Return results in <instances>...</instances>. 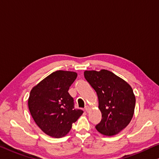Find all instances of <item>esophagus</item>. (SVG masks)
Listing matches in <instances>:
<instances>
[{
	"mask_svg": "<svg viewBox=\"0 0 159 159\" xmlns=\"http://www.w3.org/2000/svg\"><path fill=\"white\" fill-rule=\"evenodd\" d=\"M85 110H86L87 112L89 111V107L88 106V105H87V106H85Z\"/></svg>",
	"mask_w": 159,
	"mask_h": 159,
	"instance_id": "obj_1",
	"label": "esophagus"
}]
</instances>
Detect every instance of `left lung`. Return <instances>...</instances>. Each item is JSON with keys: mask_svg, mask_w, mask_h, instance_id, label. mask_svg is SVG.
<instances>
[{"mask_svg": "<svg viewBox=\"0 0 159 159\" xmlns=\"http://www.w3.org/2000/svg\"><path fill=\"white\" fill-rule=\"evenodd\" d=\"M87 81L96 91L102 119L96 129L111 136L119 134L132 119L136 97L128 82L109 70H85Z\"/></svg>", "mask_w": 159, "mask_h": 159, "instance_id": "8db88e82", "label": "left lung"}]
</instances>
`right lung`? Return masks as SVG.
I'll return each instance as SVG.
<instances>
[{"label":"right lung","instance_id":"obj_1","mask_svg":"<svg viewBox=\"0 0 159 159\" xmlns=\"http://www.w3.org/2000/svg\"><path fill=\"white\" fill-rule=\"evenodd\" d=\"M77 77L75 72L58 70L32 88L28 99L30 114L38 127L51 137L67 135L83 113L74 109V100L68 92Z\"/></svg>","mask_w":159,"mask_h":159}]
</instances>
